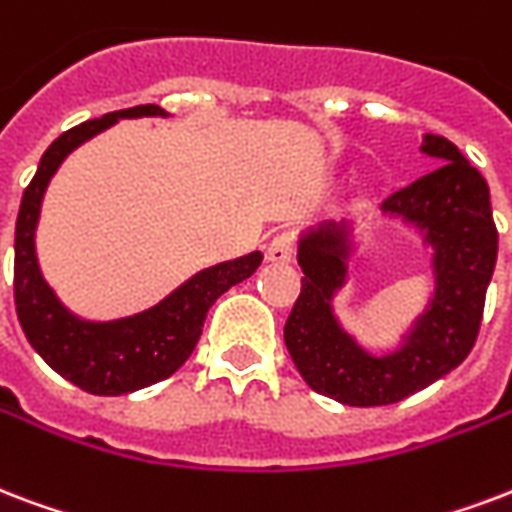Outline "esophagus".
Returning a JSON list of instances; mask_svg holds the SVG:
<instances>
[{"label":"esophagus","instance_id":"obj_1","mask_svg":"<svg viewBox=\"0 0 512 512\" xmlns=\"http://www.w3.org/2000/svg\"><path fill=\"white\" fill-rule=\"evenodd\" d=\"M265 257H268V263H290L295 257V233L284 230L279 236H273V241L265 249Z\"/></svg>","mask_w":512,"mask_h":512}]
</instances>
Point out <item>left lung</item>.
Listing matches in <instances>:
<instances>
[{
  "label": "left lung",
  "instance_id": "left-lung-1",
  "mask_svg": "<svg viewBox=\"0 0 512 512\" xmlns=\"http://www.w3.org/2000/svg\"><path fill=\"white\" fill-rule=\"evenodd\" d=\"M421 152L438 166L381 204L384 214L419 228L432 247L435 295L400 349L373 357L335 319L330 300L349 273V228L325 222L300 239L303 279L284 325V343L303 381L343 405L400 403L451 373L481 330L486 287L497 263L489 185L446 136L424 134Z\"/></svg>",
  "mask_w": 512,
  "mask_h": 512
}]
</instances>
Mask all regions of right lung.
Here are the masks:
<instances>
[{
  "instance_id": "obj_1",
  "label": "right lung",
  "mask_w": 512,
  "mask_h": 512,
  "mask_svg": "<svg viewBox=\"0 0 512 512\" xmlns=\"http://www.w3.org/2000/svg\"><path fill=\"white\" fill-rule=\"evenodd\" d=\"M166 117L158 104L109 112L96 120H85L69 128L50 144L37 174L23 190L21 212L15 222V311L23 333L42 360L58 376L80 386L83 392L117 397L158 384L177 373L193 354L204 330L206 311L228 292L233 284L244 282L263 263L260 252H249L228 263L212 265L195 273L179 290H174L158 306L134 317L115 322H85L61 306L48 282L42 279L34 252V228L39 220L42 195L50 177L56 174L66 155L117 123L120 117Z\"/></svg>"
}]
</instances>
